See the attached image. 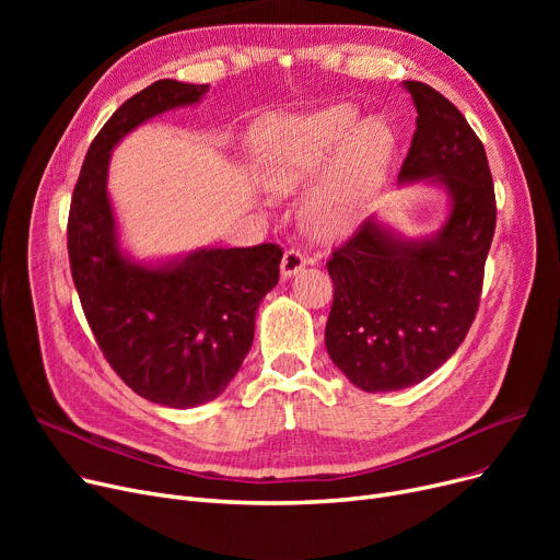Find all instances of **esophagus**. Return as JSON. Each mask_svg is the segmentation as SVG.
<instances>
[{
    "mask_svg": "<svg viewBox=\"0 0 560 560\" xmlns=\"http://www.w3.org/2000/svg\"><path fill=\"white\" fill-rule=\"evenodd\" d=\"M308 262L306 254H302L300 249H288L281 258V277H292L298 275L304 265Z\"/></svg>",
    "mask_w": 560,
    "mask_h": 560,
    "instance_id": "1",
    "label": "esophagus"
}]
</instances>
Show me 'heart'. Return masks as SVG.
<instances>
[{
  "label": "heart",
  "mask_w": 560,
  "mask_h": 560,
  "mask_svg": "<svg viewBox=\"0 0 560 560\" xmlns=\"http://www.w3.org/2000/svg\"><path fill=\"white\" fill-rule=\"evenodd\" d=\"M351 104L277 117L256 136L258 172L275 192H292L336 152L325 179L304 201V218L319 235L354 229L395 152V133L384 117L359 120Z\"/></svg>",
  "instance_id": "b5f03b06"
}]
</instances>
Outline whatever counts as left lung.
<instances>
[{
	"label": "left lung",
	"mask_w": 560,
	"mask_h": 560,
	"mask_svg": "<svg viewBox=\"0 0 560 560\" xmlns=\"http://www.w3.org/2000/svg\"><path fill=\"white\" fill-rule=\"evenodd\" d=\"M418 120L399 182L440 184L452 211L433 238L408 241L374 218L334 249L327 351L365 393L416 386L472 327L497 206L486 150L463 113L431 85L404 81Z\"/></svg>",
	"instance_id": "8db88e82"
}]
</instances>
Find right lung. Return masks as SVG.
<instances>
[{
	"mask_svg": "<svg viewBox=\"0 0 560 560\" xmlns=\"http://www.w3.org/2000/svg\"><path fill=\"white\" fill-rule=\"evenodd\" d=\"M209 83L161 79L117 108L85 154L68 218L70 270L104 359L140 397L192 408L224 393L254 340L260 300L279 283L281 247L199 249L167 265L131 262L106 192L110 150Z\"/></svg>",
	"mask_w": 560,
	"mask_h": 560,
	"instance_id": "obj_1",
	"label": "right lung"
}]
</instances>
